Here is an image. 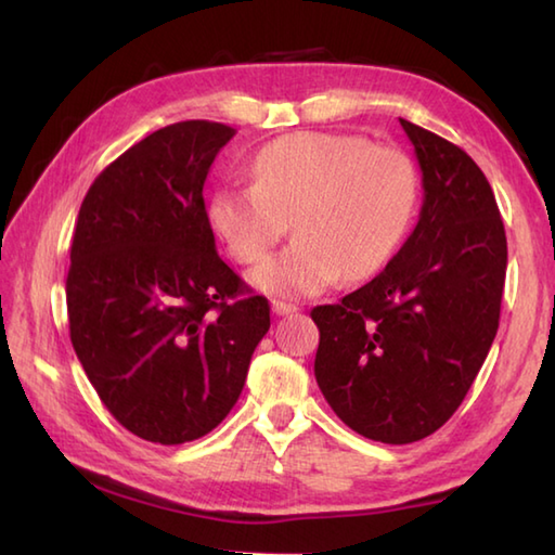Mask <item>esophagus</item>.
<instances>
[{
    "label": "esophagus",
    "instance_id": "34e87169",
    "mask_svg": "<svg viewBox=\"0 0 555 555\" xmlns=\"http://www.w3.org/2000/svg\"><path fill=\"white\" fill-rule=\"evenodd\" d=\"M273 311H275V315H292V313H297L299 309L294 307V304H287V301L273 299Z\"/></svg>",
    "mask_w": 555,
    "mask_h": 555
}]
</instances>
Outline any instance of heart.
Listing matches in <instances>:
<instances>
[{"label": "heart", "mask_w": 555, "mask_h": 555, "mask_svg": "<svg viewBox=\"0 0 555 555\" xmlns=\"http://www.w3.org/2000/svg\"><path fill=\"white\" fill-rule=\"evenodd\" d=\"M251 186H222L208 203L210 224L234 261L261 263L287 234L285 251L256 270V287L311 297L337 278L380 273L412 228L420 182L410 157L364 135L301 131L263 145Z\"/></svg>", "instance_id": "obj_1"}]
</instances>
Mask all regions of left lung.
Segmentation results:
<instances>
[{"mask_svg": "<svg viewBox=\"0 0 555 555\" xmlns=\"http://www.w3.org/2000/svg\"><path fill=\"white\" fill-rule=\"evenodd\" d=\"M400 124L422 167L420 222L383 273L311 311L323 398L352 431L390 446L431 436L465 400L499 331L507 268L503 220L479 165Z\"/></svg>", "mask_w": 555, "mask_h": 555, "instance_id": "obj_1", "label": "left lung"}]
</instances>
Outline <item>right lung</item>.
<instances>
[{"label": "right lung", "instance_id": "right-lung-1", "mask_svg": "<svg viewBox=\"0 0 555 555\" xmlns=\"http://www.w3.org/2000/svg\"><path fill=\"white\" fill-rule=\"evenodd\" d=\"M234 135L189 119L145 135L90 184L66 275L78 361L115 420L189 443L240 400L270 304L215 251L203 184Z\"/></svg>", "mask_w": 555, "mask_h": 555}]
</instances>
